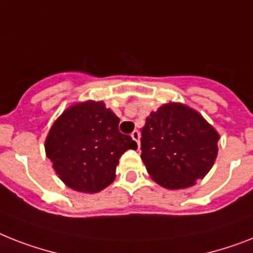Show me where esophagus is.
Here are the masks:
<instances>
[{
    "label": "esophagus",
    "instance_id": "esophagus-1",
    "mask_svg": "<svg viewBox=\"0 0 253 253\" xmlns=\"http://www.w3.org/2000/svg\"><path fill=\"white\" fill-rule=\"evenodd\" d=\"M131 137H132L133 140L136 141L137 147H140V141H139V139H140V132H139L137 130L132 131V133H131Z\"/></svg>",
    "mask_w": 253,
    "mask_h": 253
}]
</instances>
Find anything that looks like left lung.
Listing matches in <instances>:
<instances>
[{"mask_svg":"<svg viewBox=\"0 0 253 253\" xmlns=\"http://www.w3.org/2000/svg\"><path fill=\"white\" fill-rule=\"evenodd\" d=\"M218 139L199 113L180 104H166L151 113L141 128V160L162 187L187 188L211 170Z\"/></svg>","mask_w":253,"mask_h":253,"instance_id":"obj_1","label":"left lung"}]
</instances>
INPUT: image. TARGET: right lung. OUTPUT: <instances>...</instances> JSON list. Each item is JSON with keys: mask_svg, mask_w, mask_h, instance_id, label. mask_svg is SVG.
Wrapping results in <instances>:
<instances>
[{"mask_svg": "<svg viewBox=\"0 0 253 253\" xmlns=\"http://www.w3.org/2000/svg\"><path fill=\"white\" fill-rule=\"evenodd\" d=\"M118 125L120 118L104 102L93 101L71 106L55 121L45 152L66 186L93 194L113 183L121 156L137 148Z\"/></svg>", "mask_w": 253, "mask_h": 253, "instance_id": "obj_1", "label": "right lung"}]
</instances>
